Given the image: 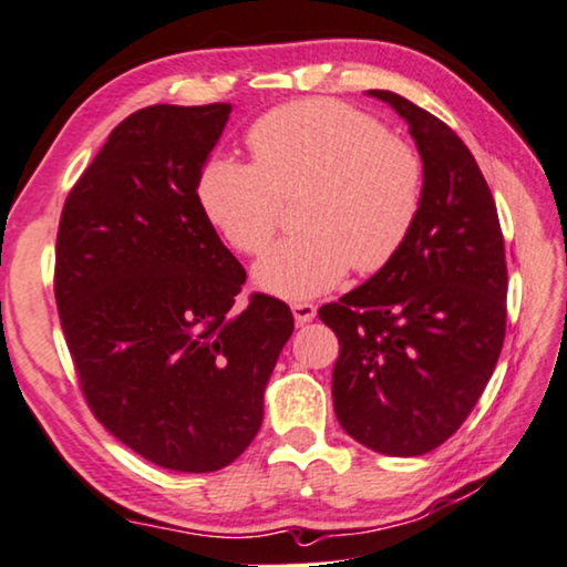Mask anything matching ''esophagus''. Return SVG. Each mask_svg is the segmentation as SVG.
I'll return each instance as SVG.
<instances>
[{
  "instance_id": "1",
  "label": "esophagus",
  "mask_w": 567,
  "mask_h": 567,
  "mask_svg": "<svg viewBox=\"0 0 567 567\" xmlns=\"http://www.w3.org/2000/svg\"><path fill=\"white\" fill-rule=\"evenodd\" d=\"M318 308L312 302H292V316H295V322L298 326H305V322H310L312 318H316Z\"/></svg>"
}]
</instances>
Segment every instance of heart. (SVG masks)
<instances>
[{
  "instance_id": "1",
  "label": "heart",
  "mask_w": 567,
  "mask_h": 567,
  "mask_svg": "<svg viewBox=\"0 0 567 567\" xmlns=\"http://www.w3.org/2000/svg\"><path fill=\"white\" fill-rule=\"evenodd\" d=\"M255 164L206 161L196 194L219 235L241 255L272 241L285 199L305 192L302 235L282 239L255 267V280L282 298H312L350 267H389L416 227L424 204L419 151L346 103L310 97L275 107L251 123Z\"/></svg>"
}]
</instances>
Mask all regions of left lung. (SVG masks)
Wrapping results in <instances>:
<instances>
[{
	"instance_id": "left-lung-1",
	"label": "left lung",
	"mask_w": 567,
	"mask_h": 567,
	"mask_svg": "<svg viewBox=\"0 0 567 567\" xmlns=\"http://www.w3.org/2000/svg\"><path fill=\"white\" fill-rule=\"evenodd\" d=\"M424 161V204L399 257L318 310L336 332L332 406L355 442L389 456L442 446L477 406L507 326L497 206L464 141L391 90Z\"/></svg>"
}]
</instances>
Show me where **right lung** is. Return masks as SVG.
Listing matches in <instances>:
<instances>
[{"instance_id":"1","label":"right lung","mask_w":567,"mask_h":567,"mask_svg":"<svg viewBox=\"0 0 567 567\" xmlns=\"http://www.w3.org/2000/svg\"><path fill=\"white\" fill-rule=\"evenodd\" d=\"M229 103L148 105L115 125L62 206L55 302L93 416L143 460L217 472L262 424L265 385L295 320L237 295L196 184Z\"/></svg>"}]
</instances>
